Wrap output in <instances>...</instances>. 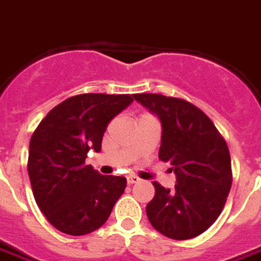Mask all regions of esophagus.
Listing matches in <instances>:
<instances>
[{
	"label": "esophagus",
	"instance_id": "esophagus-1",
	"mask_svg": "<svg viewBox=\"0 0 261 261\" xmlns=\"http://www.w3.org/2000/svg\"><path fill=\"white\" fill-rule=\"evenodd\" d=\"M141 179L138 178V176H136V175H130V176H127V182L130 184V185H133V184H137V182H140Z\"/></svg>",
	"mask_w": 261,
	"mask_h": 261
}]
</instances>
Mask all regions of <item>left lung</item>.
<instances>
[{
    "mask_svg": "<svg viewBox=\"0 0 261 261\" xmlns=\"http://www.w3.org/2000/svg\"><path fill=\"white\" fill-rule=\"evenodd\" d=\"M133 97L160 118V160L172 165L174 189L152 182L155 195L147 205L154 229L187 240L207 230L225 206L232 187L230 154L212 120L187 100L154 93Z\"/></svg>",
    "mask_w": 261,
    "mask_h": 261,
    "instance_id": "8db88e82",
    "label": "left lung"
}]
</instances>
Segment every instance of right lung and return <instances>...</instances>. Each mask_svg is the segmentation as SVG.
<instances>
[{"instance_id": "obj_1", "label": "right lung", "mask_w": 261, "mask_h": 261, "mask_svg": "<svg viewBox=\"0 0 261 261\" xmlns=\"http://www.w3.org/2000/svg\"><path fill=\"white\" fill-rule=\"evenodd\" d=\"M130 94L85 93L54 107L31 137L28 174L36 203L58 230L82 236L105 225L127 185L99 174L87 152L101 149L109 123L131 105Z\"/></svg>"}]
</instances>
